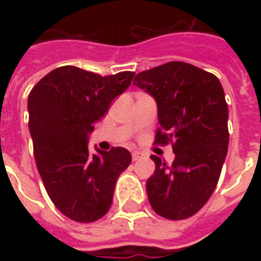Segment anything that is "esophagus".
<instances>
[{
    "mask_svg": "<svg viewBox=\"0 0 261 261\" xmlns=\"http://www.w3.org/2000/svg\"><path fill=\"white\" fill-rule=\"evenodd\" d=\"M139 158H142V152H141V151H134V152H132V160L136 161V160H139Z\"/></svg>",
    "mask_w": 261,
    "mask_h": 261,
    "instance_id": "1",
    "label": "esophagus"
}]
</instances>
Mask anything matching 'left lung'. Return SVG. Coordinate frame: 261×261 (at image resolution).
<instances>
[{
	"label": "left lung",
	"mask_w": 261,
	"mask_h": 261,
	"mask_svg": "<svg viewBox=\"0 0 261 261\" xmlns=\"http://www.w3.org/2000/svg\"><path fill=\"white\" fill-rule=\"evenodd\" d=\"M156 103L155 142H173L168 167L152 155L155 171L146 180L148 200L158 215L186 219L215 190L228 152V106L214 74L186 62H168L134 80Z\"/></svg>",
	"instance_id": "left-lung-1"
}]
</instances>
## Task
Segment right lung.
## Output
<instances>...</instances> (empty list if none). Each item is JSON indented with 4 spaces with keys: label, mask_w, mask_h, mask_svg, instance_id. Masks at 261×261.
Returning <instances> with one entry per match:
<instances>
[{
    "label": "right lung",
    "mask_w": 261,
    "mask_h": 261,
    "mask_svg": "<svg viewBox=\"0 0 261 261\" xmlns=\"http://www.w3.org/2000/svg\"><path fill=\"white\" fill-rule=\"evenodd\" d=\"M134 72L101 76L76 66L50 71L30 91L29 130L35 160L54 205L76 222L103 218L117 177L132 161L126 148L91 154L90 134L130 86Z\"/></svg>",
    "instance_id": "add662e5"
}]
</instances>
